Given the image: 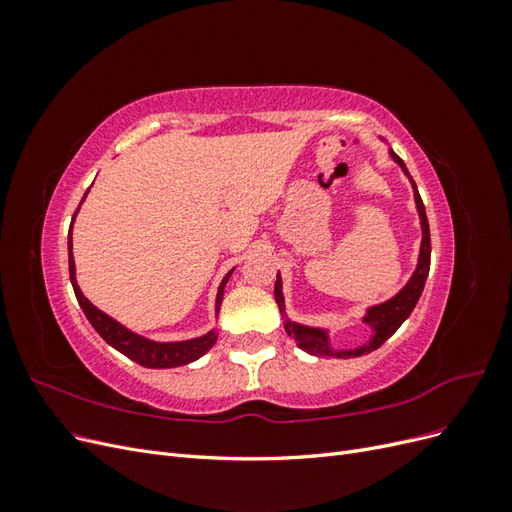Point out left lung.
Returning <instances> with one entry per match:
<instances>
[{"mask_svg": "<svg viewBox=\"0 0 512 512\" xmlns=\"http://www.w3.org/2000/svg\"><path fill=\"white\" fill-rule=\"evenodd\" d=\"M389 156L393 158L395 164L404 170V175L412 183V192H414V203L418 211V220H421V250H418V260H416V269L410 275V280L406 286L401 288L397 294H393L391 299H386L378 305H369L365 309V316L361 318L363 324L371 329V335L365 344L356 346V348H337L331 342V333L329 329L322 327H309V324L294 322L286 314V301H284V292H282V275L277 273V282H275V303L280 307V314L284 318V329L286 333L297 342V346L314 356H335V359H354V356H363L378 350L386 339H389L401 324L406 322V318L412 314V309L416 307L418 299H421V292L425 288L427 275H429V260H431V237H429V222H427V213L425 205L421 200V194L416 190V183L412 181L408 168L397 153L389 147Z\"/></svg>", "mask_w": 512, "mask_h": 512, "instance_id": "8db88e82", "label": "left lung"}]
</instances>
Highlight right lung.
Listing matches in <instances>:
<instances>
[{"instance_id": "add662e5", "label": "right lung", "mask_w": 512, "mask_h": 512, "mask_svg": "<svg viewBox=\"0 0 512 512\" xmlns=\"http://www.w3.org/2000/svg\"><path fill=\"white\" fill-rule=\"evenodd\" d=\"M87 194H89V190L85 192V196ZM85 196H83V200H85ZM83 200H81V205H83ZM79 209H76V213H79ZM76 213H74V218H76ZM74 218H72V224H74ZM72 224H70V232H68L70 282H72V288H74V294H76V301H79L87 320L91 322V327L98 331V335L104 339L108 346H113L121 354H126L128 359H132L134 363L143 365V367H151V369H168V367L188 365V363L200 359V356H203L207 350L213 348L215 339H218V331H215V329L207 331L205 335H200V337H194V339H183V342H153V339L138 335V333L130 331L128 327H123L121 322H117L115 318L104 314L102 309H98L94 303H91L83 294V290L79 288V282H76V267H74V254H72ZM232 271H235V269H230L224 275V280L218 288V297H215V316L220 314L222 299H224V288L230 280Z\"/></svg>"}]
</instances>
